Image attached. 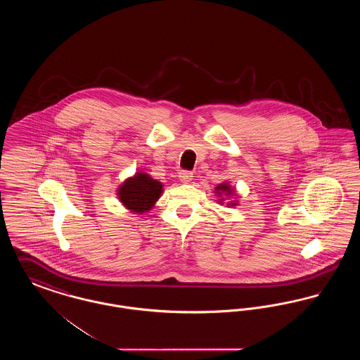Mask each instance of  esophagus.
Segmentation results:
<instances>
[{
	"label": "esophagus",
	"mask_w": 360,
	"mask_h": 360,
	"mask_svg": "<svg viewBox=\"0 0 360 360\" xmlns=\"http://www.w3.org/2000/svg\"><path fill=\"white\" fill-rule=\"evenodd\" d=\"M178 176H179L181 182H184V184H188L193 181V174L190 172H181Z\"/></svg>",
	"instance_id": "1"
}]
</instances>
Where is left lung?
<instances>
[{"label":"left lung","mask_w":360,"mask_h":360,"mask_svg":"<svg viewBox=\"0 0 360 360\" xmlns=\"http://www.w3.org/2000/svg\"><path fill=\"white\" fill-rule=\"evenodd\" d=\"M214 193H216V197L219 198L217 202L221 204V205L228 206V207H233V206L239 205V194L236 191V188H233L229 182H223L220 185H217L214 188ZM227 202L225 203L224 201Z\"/></svg>","instance_id":"1"}]
</instances>
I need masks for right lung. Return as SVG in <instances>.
I'll list each match as a JSON object with an SVG mask.
<instances>
[{"label": "right lung", "mask_w": 360, "mask_h": 360, "mask_svg": "<svg viewBox=\"0 0 360 360\" xmlns=\"http://www.w3.org/2000/svg\"><path fill=\"white\" fill-rule=\"evenodd\" d=\"M163 193V184L146 172H136L124 179L116 195L125 209L135 214L150 212Z\"/></svg>", "instance_id": "obj_1"}]
</instances>
